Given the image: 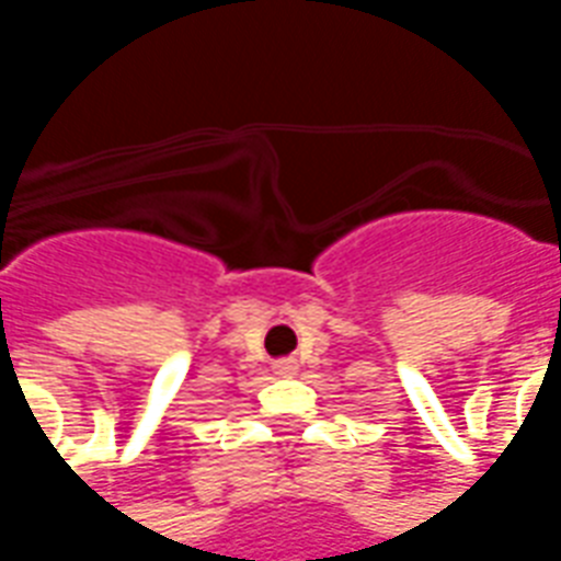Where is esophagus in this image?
I'll use <instances>...</instances> for the list:
<instances>
[{"mask_svg": "<svg viewBox=\"0 0 561 561\" xmlns=\"http://www.w3.org/2000/svg\"><path fill=\"white\" fill-rule=\"evenodd\" d=\"M273 369H276L279 376H294V373H297V360H279Z\"/></svg>", "mask_w": 561, "mask_h": 561, "instance_id": "esophagus-1", "label": "esophagus"}]
</instances>
